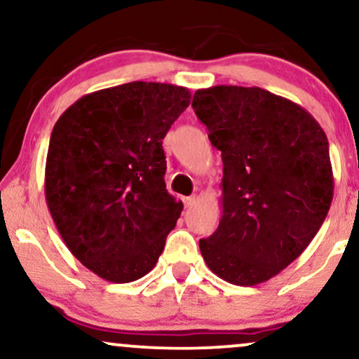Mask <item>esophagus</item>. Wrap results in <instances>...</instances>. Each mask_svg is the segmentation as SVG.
Instances as JSON below:
<instances>
[{
  "mask_svg": "<svg viewBox=\"0 0 359 359\" xmlns=\"http://www.w3.org/2000/svg\"><path fill=\"white\" fill-rule=\"evenodd\" d=\"M184 203L185 207H192L195 203V197H184Z\"/></svg>",
  "mask_w": 359,
  "mask_h": 359,
  "instance_id": "esophagus-1",
  "label": "esophagus"
}]
</instances>
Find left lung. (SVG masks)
<instances>
[{
  "label": "left lung",
  "mask_w": 359,
  "mask_h": 359,
  "mask_svg": "<svg viewBox=\"0 0 359 359\" xmlns=\"http://www.w3.org/2000/svg\"><path fill=\"white\" fill-rule=\"evenodd\" d=\"M192 107L222 152V219L198 242L222 280L253 287L310 245L333 201L325 130L306 109L262 88L213 86Z\"/></svg>",
  "instance_id": "8db88e82"
}]
</instances>
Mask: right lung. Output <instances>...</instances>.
<instances>
[{"label": "right lung", "instance_id": "right-lung-1", "mask_svg": "<svg viewBox=\"0 0 359 359\" xmlns=\"http://www.w3.org/2000/svg\"><path fill=\"white\" fill-rule=\"evenodd\" d=\"M182 86L134 81L86 94L54 126L44 194L86 269L112 283L147 275L182 212L165 189L162 139L190 104Z\"/></svg>", "mask_w": 359, "mask_h": 359}]
</instances>
